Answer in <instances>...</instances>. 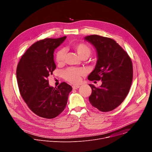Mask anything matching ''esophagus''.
<instances>
[{
    "label": "esophagus",
    "mask_w": 152,
    "mask_h": 152,
    "mask_svg": "<svg viewBox=\"0 0 152 152\" xmlns=\"http://www.w3.org/2000/svg\"><path fill=\"white\" fill-rule=\"evenodd\" d=\"M79 87H80L79 85H73V86H72V88H73V90H76V89L79 88Z\"/></svg>",
    "instance_id": "34e87169"
}]
</instances>
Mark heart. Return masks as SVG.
Returning <instances> with one entry per match:
<instances>
[{
  "mask_svg": "<svg viewBox=\"0 0 152 152\" xmlns=\"http://www.w3.org/2000/svg\"><path fill=\"white\" fill-rule=\"evenodd\" d=\"M73 48L80 57V58L85 57L88 58L91 53V49L84 43H77L73 45ZM66 50L61 49L56 54V61L58 64H61L64 62L66 57ZM84 75V72L80 69L71 68L67 69L64 72V77L69 82L73 83H79L80 80L81 76Z\"/></svg>",
  "mask_w": 152,
  "mask_h": 152,
  "instance_id": "obj_1",
  "label": "heart"
}]
</instances>
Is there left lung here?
Returning <instances> with one entry per match:
<instances>
[{
    "label": "left lung",
    "instance_id": "1",
    "mask_svg": "<svg viewBox=\"0 0 152 152\" xmlns=\"http://www.w3.org/2000/svg\"><path fill=\"white\" fill-rule=\"evenodd\" d=\"M84 39L95 48L97 60L94 70L88 75L90 80H102L96 88L89 84L92 93L89 101L102 112L111 111L125 99L133 79L132 61L126 52L114 39L92 35Z\"/></svg>",
    "mask_w": 152,
    "mask_h": 152
}]
</instances>
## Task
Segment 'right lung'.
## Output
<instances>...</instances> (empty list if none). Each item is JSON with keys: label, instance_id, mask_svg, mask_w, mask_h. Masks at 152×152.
I'll list each match as a JSON object with an SVG mask.
<instances>
[{"label": "right lung", "instance_id": "obj_1", "mask_svg": "<svg viewBox=\"0 0 152 152\" xmlns=\"http://www.w3.org/2000/svg\"><path fill=\"white\" fill-rule=\"evenodd\" d=\"M66 38H45L35 42L21 58L17 67L21 97L29 109L42 118L51 119L59 115L66 108L72 90L66 82L53 88L48 80L56 69L54 51Z\"/></svg>", "mask_w": 152, "mask_h": 152}]
</instances>
